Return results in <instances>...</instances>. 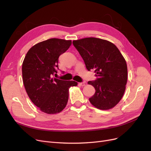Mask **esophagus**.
<instances>
[{"label":"esophagus","mask_w":151,"mask_h":151,"mask_svg":"<svg viewBox=\"0 0 151 151\" xmlns=\"http://www.w3.org/2000/svg\"><path fill=\"white\" fill-rule=\"evenodd\" d=\"M87 84H86V82H83V83H79V85L80 86H86Z\"/></svg>","instance_id":"esophagus-1"}]
</instances>
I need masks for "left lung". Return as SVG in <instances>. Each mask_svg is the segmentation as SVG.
<instances>
[{
    "label": "left lung",
    "instance_id": "left-lung-1",
    "mask_svg": "<svg viewBox=\"0 0 151 151\" xmlns=\"http://www.w3.org/2000/svg\"><path fill=\"white\" fill-rule=\"evenodd\" d=\"M72 43L87 69H94L98 77L88 82L96 90L90 103L102 110L115 107L124 94L127 82V63L120 50L109 41L97 38H85Z\"/></svg>",
    "mask_w": 151,
    "mask_h": 151
}]
</instances>
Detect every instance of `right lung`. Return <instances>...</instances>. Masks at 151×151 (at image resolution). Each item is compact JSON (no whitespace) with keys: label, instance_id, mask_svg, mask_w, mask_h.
<instances>
[{"label":"right lung","instance_id":"obj_1","mask_svg":"<svg viewBox=\"0 0 151 151\" xmlns=\"http://www.w3.org/2000/svg\"><path fill=\"white\" fill-rule=\"evenodd\" d=\"M72 44L71 40L51 38L40 42L27 52L22 62V81L35 105L47 114L61 112L66 106L68 89L77 86L74 81L53 78L58 68V57Z\"/></svg>","mask_w":151,"mask_h":151}]
</instances>
